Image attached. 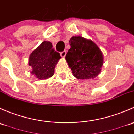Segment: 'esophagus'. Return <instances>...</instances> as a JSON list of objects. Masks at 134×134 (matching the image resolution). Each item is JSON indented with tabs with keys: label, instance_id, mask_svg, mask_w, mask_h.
Returning a JSON list of instances; mask_svg holds the SVG:
<instances>
[{
	"label": "esophagus",
	"instance_id": "esophagus-1",
	"mask_svg": "<svg viewBox=\"0 0 134 134\" xmlns=\"http://www.w3.org/2000/svg\"><path fill=\"white\" fill-rule=\"evenodd\" d=\"M66 55V51H63V52H62L61 53H60V56L63 58L65 57Z\"/></svg>",
	"mask_w": 134,
	"mask_h": 134
}]
</instances>
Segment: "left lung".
I'll return each mask as SVG.
<instances>
[{
    "label": "left lung",
    "mask_w": 134,
    "mask_h": 134,
    "mask_svg": "<svg viewBox=\"0 0 134 134\" xmlns=\"http://www.w3.org/2000/svg\"><path fill=\"white\" fill-rule=\"evenodd\" d=\"M66 60L74 76L78 79H94L103 65V54L99 46L90 39L74 36L70 40Z\"/></svg>",
    "instance_id": "left-lung-1"
}]
</instances>
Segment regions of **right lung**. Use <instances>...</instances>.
Returning <instances> with one entry per match:
<instances>
[{"mask_svg":"<svg viewBox=\"0 0 134 134\" xmlns=\"http://www.w3.org/2000/svg\"><path fill=\"white\" fill-rule=\"evenodd\" d=\"M60 58L52 42L44 41L29 57L28 64L32 68L30 73L40 80L49 78L54 74L55 68Z\"/></svg>","mask_w":134,"mask_h":134,"instance_id":"1","label":"right lung"}]
</instances>
